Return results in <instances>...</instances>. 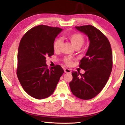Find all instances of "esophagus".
Returning <instances> with one entry per match:
<instances>
[{
	"label": "esophagus",
	"instance_id": "34e87169",
	"mask_svg": "<svg viewBox=\"0 0 125 125\" xmlns=\"http://www.w3.org/2000/svg\"><path fill=\"white\" fill-rule=\"evenodd\" d=\"M64 72L66 73H71V69H67V68L64 69Z\"/></svg>",
	"mask_w": 125,
	"mask_h": 125
}]
</instances>
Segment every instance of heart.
Wrapping results in <instances>:
<instances>
[{
    "label": "heart",
    "mask_w": 125,
    "mask_h": 125,
    "mask_svg": "<svg viewBox=\"0 0 125 125\" xmlns=\"http://www.w3.org/2000/svg\"><path fill=\"white\" fill-rule=\"evenodd\" d=\"M67 38L69 39L71 43L75 48H80L83 45L84 42V37L81 34L75 33H72L68 35ZM62 44V41L61 39L57 38L54 40L53 43V49L55 52H58L61 49ZM64 63L67 65H71L72 63V59L69 57H66L64 59Z\"/></svg>",
    "instance_id": "heart-1"
}]
</instances>
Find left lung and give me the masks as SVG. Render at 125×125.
<instances>
[{"mask_svg": "<svg viewBox=\"0 0 125 125\" xmlns=\"http://www.w3.org/2000/svg\"><path fill=\"white\" fill-rule=\"evenodd\" d=\"M75 28L88 36L90 43L86 56L79 63V67L85 73L73 72L69 86L75 96L91 99L101 92L109 78L113 65L111 46L106 36L93 26Z\"/></svg>", "mask_w": 125, "mask_h": 125, "instance_id": "obj_1", "label": "left lung"}]
</instances>
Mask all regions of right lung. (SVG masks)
I'll return each mask as SVG.
<instances>
[{
  "mask_svg": "<svg viewBox=\"0 0 125 125\" xmlns=\"http://www.w3.org/2000/svg\"><path fill=\"white\" fill-rule=\"evenodd\" d=\"M61 28L39 25L31 29L20 42L17 76L27 94L42 99L53 94L64 71L59 64L48 68L46 57L54 54L53 42Z\"/></svg>",
  "mask_w": 125,
  "mask_h": 125,
  "instance_id": "1",
  "label": "right lung"
}]
</instances>
